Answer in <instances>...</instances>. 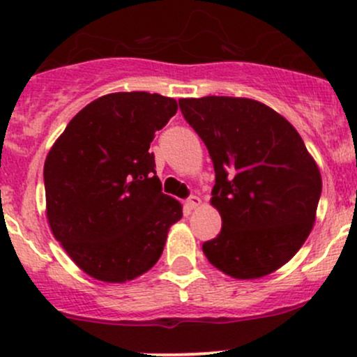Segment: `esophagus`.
Instances as JSON below:
<instances>
[{
    "instance_id": "34e87169",
    "label": "esophagus",
    "mask_w": 357,
    "mask_h": 357,
    "mask_svg": "<svg viewBox=\"0 0 357 357\" xmlns=\"http://www.w3.org/2000/svg\"><path fill=\"white\" fill-rule=\"evenodd\" d=\"M202 205V199H199L198 197H190L186 199V206H188V210H195V208H198V206Z\"/></svg>"
}]
</instances>
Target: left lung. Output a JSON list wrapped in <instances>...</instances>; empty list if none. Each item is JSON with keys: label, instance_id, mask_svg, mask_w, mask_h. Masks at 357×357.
<instances>
[{"label": "left lung", "instance_id": "1", "mask_svg": "<svg viewBox=\"0 0 357 357\" xmlns=\"http://www.w3.org/2000/svg\"><path fill=\"white\" fill-rule=\"evenodd\" d=\"M215 167L211 205L222 230L206 259L237 280L271 274L298 252L322 193L317 162L289 121L249 98L179 100Z\"/></svg>", "mask_w": 357, "mask_h": 357}]
</instances>
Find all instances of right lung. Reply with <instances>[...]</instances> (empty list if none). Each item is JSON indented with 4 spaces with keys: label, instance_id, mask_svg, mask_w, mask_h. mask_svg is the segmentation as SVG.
<instances>
[{
    "label": "right lung",
    "instance_id": "add662e5",
    "mask_svg": "<svg viewBox=\"0 0 357 357\" xmlns=\"http://www.w3.org/2000/svg\"><path fill=\"white\" fill-rule=\"evenodd\" d=\"M176 112V100L158 93L105 95L69 121L47 154L50 230L95 280L125 283L149 271L183 217L181 203L160 190L149 152Z\"/></svg>",
    "mask_w": 357,
    "mask_h": 357
}]
</instances>
